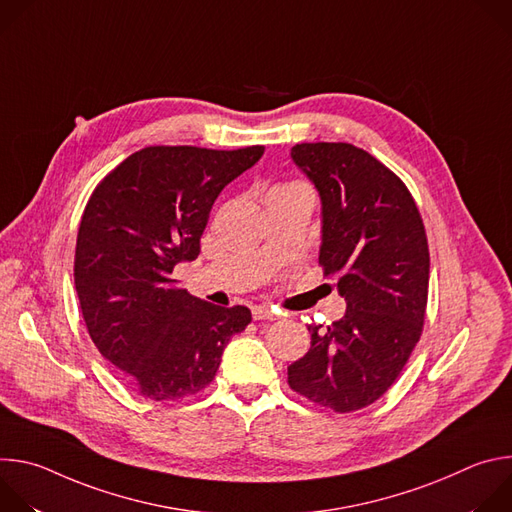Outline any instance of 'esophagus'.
<instances>
[{"mask_svg":"<svg viewBox=\"0 0 512 512\" xmlns=\"http://www.w3.org/2000/svg\"><path fill=\"white\" fill-rule=\"evenodd\" d=\"M277 314L269 306H255L253 308V320H275Z\"/></svg>","mask_w":512,"mask_h":512,"instance_id":"34e87169","label":"esophagus"}]
</instances>
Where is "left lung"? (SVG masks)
Listing matches in <instances>:
<instances>
[{
  "label": "left lung",
  "instance_id": "1",
  "mask_svg": "<svg viewBox=\"0 0 512 512\" xmlns=\"http://www.w3.org/2000/svg\"><path fill=\"white\" fill-rule=\"evenodd\" d=\"M291 160L320 192V265L338 279L346 314L308 326L312 346L289 364L287 383L320 407L350 413L387 393L419 342L425 227L401 178L352 143H298Z\"/></svg>",
  "mask_w": 512,
  "mask_h": 512
}]
</instances>
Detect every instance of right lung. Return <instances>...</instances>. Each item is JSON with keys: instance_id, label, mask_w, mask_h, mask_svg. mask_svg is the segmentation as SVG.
Masks as SVG:
<instances>
[{"instance_id": "1", "label": "right lung", "mask_w": 512, "mask_h": 512, "mask_svg": "<svg viewBox=\"0 0 512 512\" xmlns=\"http://www.w3.org/2000/svg\"><path fill=\"white\" fill-rule=\"evenodd\" d=\"M263 152L152 145L109 172L85 206L75 251L83 318L99 352L145 399L200 393L251 322L245 306L190 296L172 271L198 257L216 196Z\"/></svg>"}]
</instances>
